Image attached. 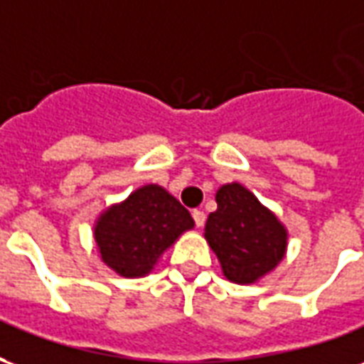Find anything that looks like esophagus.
I'll return each instance as SVG.
<instances>
[{
    "mask_svg": "<svg viewBox=\"0 0 364 364\" xmlns=\"http://www.w3.org/2000/svg\"><path fill=\"white\" fill-rule=\"evenodd\" d=\"M205 213L203 210H193V220L197 224V228H203V224H205Z\"/></svg>",
    "mask_w": 364,
    "mask_h": 364,
    "instance_id": "esophagus-1",
    "label": "esophagus"
}]
</instances>
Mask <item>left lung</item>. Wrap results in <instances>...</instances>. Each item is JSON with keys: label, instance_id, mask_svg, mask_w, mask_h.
I'll return each mask as SVG.
<instances>
[{"label": "left lung", "instance_id": "8db88e82", "mask_svg": "<svg viewBox=\"0 0 364 364\" xmlns=\"http://www.w3.org/2000/svg\"><path fill=\"white\" fill-rule=\"evenodd\" d=\"M218 208L208 214L205 237L220 261L224 277L253 284L284 257L289 232L281 220L240 183L216 191Z\"/></svg>", "mask_w": 364, "mask_h": 364}]
</instances>
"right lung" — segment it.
<instances>
[{"mask_svg":"<svg viewBox=\"0 0 364 364\" xmlns=\"http://www.w3.org/2000/svg\"><path fill=\"white\" fill-rule=\"evenodd\" d=\"M195 226L189 210L164 187L144 185L99 214L93 228L107 267L127 279L154 271L161 253Z\"/></svg>","mask_w":364,"mask_h":364,"instance_id":"1","label":"right lung"}]
</instances>
